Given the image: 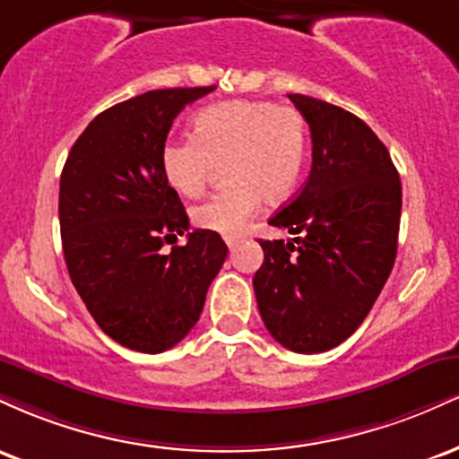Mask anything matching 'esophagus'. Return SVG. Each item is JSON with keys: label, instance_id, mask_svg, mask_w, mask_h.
<instances>
[{"label": "esophagus", "instance_id": "obj_1", "mask_svg": "<svg viewBox=\"0 0 459 459\" xmlns=\"http://www.w3.org/2000/svg\"><path fill=\"white\" fill-rule=\"evenodd\" d=\"M239 241H241V239H237V237H229V239H226V246H229L230 250H235V246L239 244Z\"/></svg>", "mask_w": 459, "mask_h": 459}]
</instances>
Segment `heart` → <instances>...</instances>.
Returning <instances> with one entry per match:
<instances>
[{
    "mask_svg": "<svg viewBox=\"0 0 459 459\" xmlns=\"http://www.w3.org/2000/svg\"><path fill=\"white\" fill-rule=\"evenodd\" d=\"M308 157V127L299 109L272 101H226L194 116L192 140H168L163 178L181 196L203 194L213 166L226 161L229 187L194 209V224L239 237L261 200L281 203L299 183Z\"/></svg>",
    "mask_w": 459,
    "mask_h": 459,
    "instance_id": "heart-1",
    "label": "heart"
}]
</instances>
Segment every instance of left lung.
I'll use <instances>...</instances> for the list:
<instances>
[{"label": "left lung", "mask_w": 459, "mask_h": 459, "mask_svg": "<svg viewBox=\"0 0 459 459\" xmlns=\"http://www.w3.org/2000/svg\"><path fill=\"white\" fill-rule=\"evenodd\" d=\"M308 123L313 166L270 220L293 241L259 239L252 278L270 334L298 354L341 345L376 304L397 256L402 181L382 140L343 108L287 94Z\"/></svg>", "instance_id": "1"}]
</instances>
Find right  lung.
Segmentation results:
<instances>
[{
    "label": "right lung",
    "mask_w": 459,
    "mask_h": 459,
    "mask_svg": "<svg viewBox=\"0 0 459 459\" xmlns=\"http://www.w3.org/2000/svg\"><path fill=\"white\" fill-rule=\"evenodd\" d=\"M215 86L151 91L83 129L60 177V233L79 298L105 334L144 354L170 350L203 313L229 247L189 220L160 155L178 112Z\"/></svg>",
    "instance_id": "add662e5"
}]
</instances>
